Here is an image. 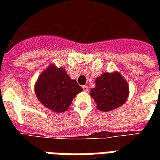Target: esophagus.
Returning a JSON list of instances; mask_svg holds the SVG:
<instances>
[{"label": "esophagus", "instance_id": "esophagus-1", "mask_svg": "<svg viewBox=\"0 0 160 160\" xmlns=\"http://www.w3.org/2000/svg\"><path fill=\"white\" fill-rule=\"evenodd\" d=\"M83 90H84V91L85 92H87L88 90H89V88H88L87 85H83Z\"/></svg>", "mask_w": 160, "mask_h": 160}]
</instances>
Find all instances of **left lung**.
<instances>
[{
	"mask_svg": "<svg viewBox=\"0 0 160 160\" xmlns=\"http://www.w3.org/2000/svg\"><path fill=\"white\" fill-rule=\"evenodd\" d=\"M129 85L119 73H104L95 80V87L90 96L97 104L99 110L108 112L120 107L129 96Z\"/></svg>",
	"mask_w": 160,
	"mask_h": 160,
	"instance_id": "1",
	"label": "left lung"
}]
</instances>
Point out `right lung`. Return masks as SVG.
<instances>
[{
    "instance_id": "obj_1",
    "label": "right lung",
    "mask_w": 160,
    "mask_h": 160,
    "mask_svg": "<svg viewBox=\"0 0 160 160\" xmlns=\"http://www.w3.org/2000/svg\"><path fill=\"white\" fill-rule=\"evenodd\" d=\"M83 89L76 80H71L64 68L51 64L41 73L35 85L39 101L56 113L66 111L75 95Z\"/></svg>"
}]
</instances>
